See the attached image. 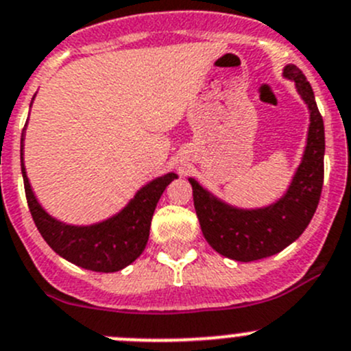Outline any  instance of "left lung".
Instances as JSON below:
<instances>
[{
	"mask_svg": "<svg viewBox=\"0 0 351 351\" xmlns=\"http://www.w3.org/2000/svg\"><path fill=\"white\" fill-rule=\"evenodd\" d=\"M283 75L292 78L311 110L307 147L292 186L278 203L263 210H237L215 199L194 179L193 199L208 244L225 258L249 263L269 258L297 241L315 213L324 182V123L314 92L295 64Z\"/></svg>",
	"mask_w": 351,
	"mask_h": 351,
	"instance_id": "1",
	"label": "left lung"
}]
</instances>
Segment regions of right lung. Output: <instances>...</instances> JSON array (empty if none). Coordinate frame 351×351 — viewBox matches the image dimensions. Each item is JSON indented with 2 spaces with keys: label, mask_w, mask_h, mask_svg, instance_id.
<instances>
[{
  "label": "right lung",
  "mask_w": 351,
  "mask_h": 351,
  "mask_svg": "<svg viewBox=\"0 0 351 351\" xmlns=\"http://www.w3.org/2000/svg\"><path fill=\"white\" fill-rule=\"evenodd\" d=\"M22 174L30 215L44 241L54 252L73 265L99 273L119 271L143 252L158 199L165 187L177 177L176 174H167L152 180L138 191L134 199L119 215L110 220L90 227H71L51 218L40 208L30 189L23 164Z\"/></svg>",
  "instance_id": "right-lung-1"
}]
</instances>
